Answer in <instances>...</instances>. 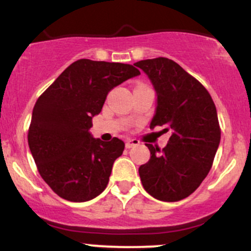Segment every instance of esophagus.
Here are the masks:
<instances>
[{
  "instance_id": "34e87169",
  "label": "esophagus",
  "mask_w": 251,
  "mask_h": 251,
  "mask_svg": "<svg viewBox=\"0 0 251 251\" xmlns=\"http://www.w3.org/2000/svg\"><path fill=\"white\" fill-rule=\"evenodd\" d=\"M137 145H140V141H139V140H136V139H129V140H126V148H131L134 146H137Z\"/></svg>"
}]
</instances>
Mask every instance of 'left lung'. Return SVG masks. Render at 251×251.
<instances>
[{
	"instance_id": "obj_1",
	"label": "left lung",
	"mask_w": 251,
	"mask_h": 251,
	"mask_svg": "<svg viewBox=\"0 0 251 251\" xmlns=\"http://www.w3.org/2000/svg\"><path fill=\"white\" fill-rule=\"evenodd\" d=\"M157 93L151 129L171 130L168 145L159 150L146 144L151 158L139 168L145 190L160 201L188 198L212 168L220 144L215 105L208 91L179 64L165 57L136 62Z\"/></svg>"
}]
</instances>
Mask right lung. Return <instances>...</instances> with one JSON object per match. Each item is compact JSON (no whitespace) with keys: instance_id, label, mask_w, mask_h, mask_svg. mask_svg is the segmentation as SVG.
<instances>
[{"instance_id":"obj_1","label":"right lung","mask_w":251,"mask_h":251,"mask_svg":"<svg viewBox=\"0 0 251 251\" xmlns=\"http://www.w3.org/2000/svg\"><path fill=\"white\" fill-rule=\"evenodd\" d=\"M137 75L139 69L130 64L82 58L38 98L28 146L42 178L60 198L90 201L106 188L125 142L117 137L109 142L94 139L92 118L101 111L112 88Z\"/></svg>"}]
</instances>
